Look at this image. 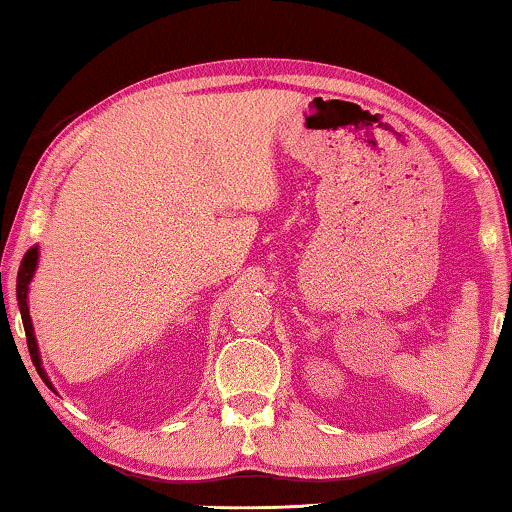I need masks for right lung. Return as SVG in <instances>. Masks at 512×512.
<instances>
[{"instance_id": "1", "label": "right lung", "mask_w": 512, "mask_h": 512, "mask_svg": "<svg viewBox=\"0 0 512 512\" xmlns=\"http://www.w3.org/2000/svg\"><path fill=\"white\" fill-rule=\"evenodd\" d=\"M34 268H37V247L30 249L20 263L18 270V279H16V293H18V307H20V317H23V326H25V335H27V349H30L32 363L37 366V373L41 375V380L48 384V377L41 368L39 361V352H37V340H34V328H32V319H30V310H27V286L32 282Z\"/></svg>"}]
</instances>
